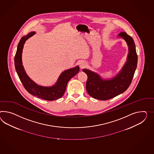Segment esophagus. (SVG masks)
<instances>
[{"label":"esophagus","mask_w":154,"mask_h":154,"mask_svg":"<svg viewBox=\"0 0 154 154\" xmlns=\"http://www.w3.org/2000/svg\"><path fill=\"white\" fill-rule=\"evenodd\" d=\"M85 66H86V63L85 62H82L80 63V67L81 69H83L84 67H85Z\"/></svg>","instance_id":"esophagus-1"}]
</instances>
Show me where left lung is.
Returning <instances> with one entry per match:
<instances>
[{"instance_id":"obj_1","label":"left lung","mask_w":154,"mask_h":154,"mask_svg":"<svg viewBox=\"0 0 154 154\" xmlns=\"http://www.w3.org/2000/svg\"><path fill=\"white\" fill-rule=\"evenodd\" d=\"M119 36L126 41L129 52L126 63L118 75L110 80H103L94 72L87 69L83 70L88 76L87 92L94 98L102 100L113 98L126 91L132 82L138 60L134 41L125 32H121Z\"/></svg>"}]
</instances>
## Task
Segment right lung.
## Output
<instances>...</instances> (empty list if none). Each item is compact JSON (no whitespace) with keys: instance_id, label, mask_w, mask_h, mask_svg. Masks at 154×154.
I'll use <instances>...</instances> for the list:
<instances>
[{"instance_id":"add662e5","label":"right lung","mask_w":154,"mask_h":154,"mask_svg":"<svg viewBox=\"0 0 154 154\" xmlns=\"http://www.w3.org/2000/svg\"><path fill=\"white\" fill-rule=\"evenodd\" d=\"M35 34V32L29 33L27 35L22 37L18 43L14 57V65L17 73L24 88L31 94L46 100H57L63 97L66 90L68 82L78 73L79 67L77 66L63 71L60 76L56 84L52 87H42L36 84L26 74L22 63V54L24 44L28 38Z\"/></svg>"}]
</instances>
